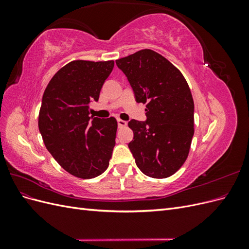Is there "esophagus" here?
Segmentation results:
<instances>
[{
	"label": "esophagus",
	"instance_id": "1",
	"mask_svg": "<svg viewBox=\"0 0 249 249\" xmlns=\"http://www.w3.org/2000/svg\"><path fill=\"white\" fill-rule=\"evenodd\" d=\"M117 124H118L119 127H123V126L126 125V122H124V120H123V119H117Z\"/></svg>",
	"mask_w": 249,
	"mask_h": 249
}]
</instances>
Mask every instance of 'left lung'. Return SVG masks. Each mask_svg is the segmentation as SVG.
I'll return each mask as SVG.
<instances>
[{
  "instance_id": "1",
  "label": "left lung",
  "mask_w": 249,
  "mask_h": 249,
  "mask_svg": "<svg viewBox=\"0 0 249 249\" xmlns=\"http://www.w3.org/2000/svg\"><path fill=\"white\" fill-rule=\"evenodd\" d=\"M137 103L146 104V120L132 119L129 148L145 176L165 178L185 163L194 134V103L177 67L152 50L116 60Z\"/></svg>"
}]
</instances>
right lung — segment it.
Masks as SVG:
<instances>
[{
  "instance_id": "add662e5",
  "label": "right lung",
  "mask_w": 249,
  "mask_h": 249,
  "mask_svg": "<svg viewBox=\"0 0 249 249\" xmlns=\"http://www.w3.org/2000/svg\"><path fill=\"white\" fill-rule=\"evenodd\" d=\"M114 61L74 60L52 78L42 96L38 127L44 145L60 166L80 178H92L109 166L115 145L114 117L89 116Z\"/></svg>"
}]
</instances>
